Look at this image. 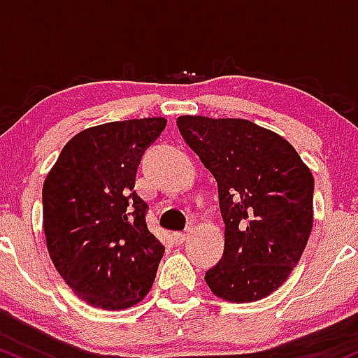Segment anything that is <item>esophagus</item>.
<instances>
[{"mask_svg": "<svg viewBox=\"0 0 358 358\" xmlns=\"http://www.w3.org/2000/svg\"><path fill=\"white\" fill-rule=\"evenodd\" d=\"M187 240V233L186 231H176L174 233V242L178 245H182Z\"/></svg>", "mask_w": 358, "mask_h": 358, "instance_id": "34e87169", "label": "esophagus"}]
</instances>
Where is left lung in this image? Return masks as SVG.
<instances>
[{"mask_svg":"<svg viewBox=\"0 0 358 358\" xmlns=\"http://www.w3.org/2000/svg\"><path fill=\"white\" fill-rule=\"evenodd\" d=\"M180 135L218 182L223 259L206 272L220 299L272 294L299 262L313 228L315 179L296 148L242 118H178Z\"/></svg>","mask_w":358,"mask_h":358,"instance_id":"8db88e82","label":"left lung"}]
</instances>
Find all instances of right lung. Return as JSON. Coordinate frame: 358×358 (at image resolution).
<instances>
[{
	"mask_svg": "<svg viewBox=\"0 0 358 358\" xmlns=\"http://www.w3.org/2000/svg\"><path fill=\"white\" fill-rule=\"evenodd\" d=\"M166 123L159 116L86 128L64 145L43 182L47 250L90 306L131 308L154 284L166 247L147 228L135 176Z\"/></svg>",
	"mask_w": 358,
	"mask_h": 358,
	"instance_id": "obj_1",
	"label": "right lung"
}]
</instances>
